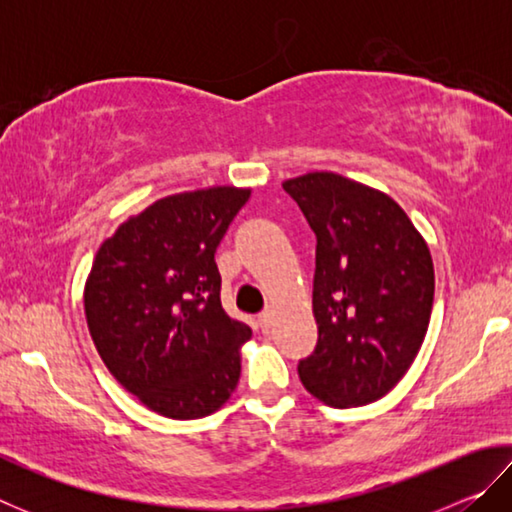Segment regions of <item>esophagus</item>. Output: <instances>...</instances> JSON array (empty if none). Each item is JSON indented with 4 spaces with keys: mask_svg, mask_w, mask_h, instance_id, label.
I'll return each instance as SVG.
<instances>
[{
    "mask_svg": "<svg viewBox=\"0 0 512 512\" xmlns=\"http://www.w3.org/2000/svg\"><path fill=\"white\" fill-rule=\"evenodd\" d=\"M273 323H275V314L273 311H266V314L259 316V327H262V332L268 334L273 329Z\"/></svg>",
    "mask_w": 512,
    "mask_h": 512,
    "instance_id": "esophagus-1",
    "label": "esophagus"
}]
</instances>
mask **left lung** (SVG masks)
Instances as JSON below:
<instances>
[{"instance_id": "1", "label": "left lung", "mask_w": 512, "mask_h": 512, "mask_svg": "<svg viewBox=\"0 0 512 512\" xmlns=\"http://www.w3.org/2000/svg\"><path fill=\"white\" fill-rule=\"evenodd\" d=\"M282 187L316 232L318 343L298 363L302 386L350 409L393 391L418 357L433 307V259L391 196L334 171H309Z\"/></svg>"}]
</instances>
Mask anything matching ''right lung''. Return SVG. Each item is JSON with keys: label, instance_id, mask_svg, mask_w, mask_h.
Wrapping results in <instances>:
<instances>
[{"label": "right lung", "instance_id": "obj_1", "mask_svg": "<svg viewBox=\"0 0 512 512\" xmlns=\"http://www.w3.org/2000/svg\"><path fill=\"white\" fill-rule=\"evenodd\" d=\"M250 187L164 196L128 216L94 255L83 307L101 361L146 409L198 420L230 400L250 327L221 307L214 262Z\"/></svg>", "mask_w": 512, "mask_h": 512}]
</instances>
